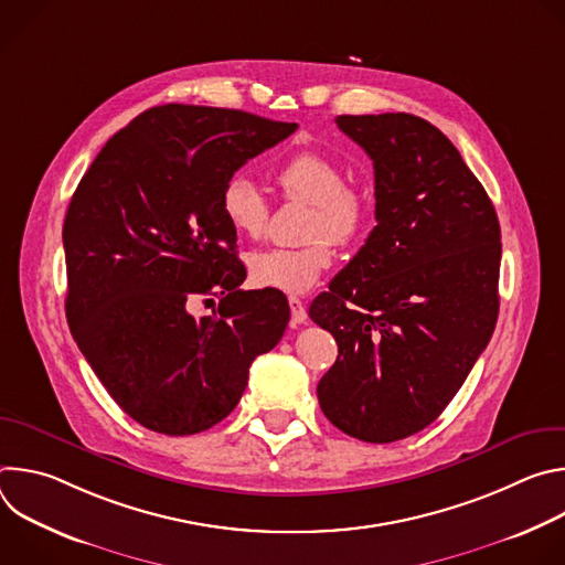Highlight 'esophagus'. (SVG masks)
I'll return each instance as SVG.
<instances>
[{
  "instance_id": "esophagus-1",
  "label": "esophagus",
  "mask_w": 565,
  "mask_h": 565,
  "mask_svg": "<svg viewBox=\"0 0 565 565\" xmlns=\"http://www.w3.org/2000/svg\"><path fill=\"white\" fill-rule=\"evenodd\" d=\"M288 303H290V315H292V324H303V321L308 319V312H306V306L299 297H288Z\"/></svg>"
}]
</instances>
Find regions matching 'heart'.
<instances>
[{
    "label": "heart",
    "instance_id": "1",
    "mask_svg": "<svg viewBox=\"0 0 565 565\" xmlns=\"http://www.w3.org/2000/svg\"><path fill=\"white\" fill-rule=\"evenodd\" d=\"M286 199L310 203L306 246L266 248L248 257V275L257 288L288 295L308 292L333 264L335 244H353L371 223L369 199L347 183L342 166L329 153L301 149L277 170ZM221 212L244 238H259L270 221V201L246 174H234L221 190Z\"/></svg>",
    "mask_w": 565,
    "mask_h": 565
}]
</instances>
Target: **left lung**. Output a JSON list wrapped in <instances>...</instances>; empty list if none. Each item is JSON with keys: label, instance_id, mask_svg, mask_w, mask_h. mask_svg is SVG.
I'll return each mask as SVG.
<instances>
[{"label": "left lung", "instance_id": "1", "mask_svg": "<svg viewBox=\"0 0 565 565\" xmlns=\"http://www.w3.org/2000/svg\"><path fill=\"white\" fill-rule=\"evenodd\" d=\"M335 122L373 160L377 225L310 303L340 349L317 399L344 434L393 443L445 412L494 333L501 225L431 122L412 114Z\"/></svg>", "mask_w": 565, "mask_h": 565}]
</instances>
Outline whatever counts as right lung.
<instances>
[{"label":"right lung","instance_id":"right-lung-1","mask_svg":"<svg viewBox=\"0 0 565 565\" xmlns=\"http://www.w3.org/2000/svg\"><path fill=\"white\" fill-rule=\"evenodd\" d=\"M297 129L248 111L163 105L107 140L62 227L66 319L79 351L138 425L190 436L241 399L257 355L290 312L273 290H241L236 232L221 190ZM221 296L194 318L196 298ZM205 300V299H204Z\"/></svg>","mask_w":565,"mask_h":565}]
</instances>
